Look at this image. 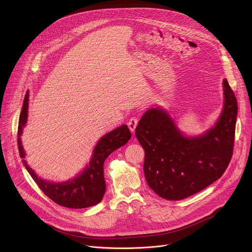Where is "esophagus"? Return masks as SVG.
I'll return each instance as SVG.
<instances>
[{
	"mask_svg": "<svg viewBox=\"0 0 252 252\" xmlns=\"http://www.w3.org/2000/svg\"><path fill=\"white\" fill-rule=\"evenodd\" d=\"M137 122H138V120H137L136 118H131V119L127 122L128 128L130 129V131H131V132H133V131H134V129H135L136 126H137Z\"/></svg>",
	"mask_w": 252,
	"mask_h": 252,
	"instance_id": "1",
	"label": "esophagus"
}]
</instances>
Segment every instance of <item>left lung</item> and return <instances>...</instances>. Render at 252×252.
Returning <instances> with one entry per match:
<instances>
[{
  "mask_svg": "<svg viewBox=\"0 0 252 252\" xmlns=\"http://www.w3.org/2000/svg\"><path fill=\"white\" fill-rule=\"evenodd\" d=\"M223 107L213 126L187 135L160 106L142 115L135 135L145 150L143 171L149 187L167 200L187 198L213 184L231 159L237 101L227 80L222 82Z\"/></svg>",
  "mask_w": 252,
  "mask_h": 252,
  "instance_id": "1",
  "label": "left lung"
}]
</instances>
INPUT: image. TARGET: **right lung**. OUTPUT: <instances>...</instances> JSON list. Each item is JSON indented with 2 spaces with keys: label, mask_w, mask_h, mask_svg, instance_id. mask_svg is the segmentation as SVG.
I'll return each instance as SVG.
<instances>
[{
  "label": "right lung",
  "mask_w": 252,
  "mask_h": 252,
  "mask_svg": "<svg viewBox=\"0 0 252 252\" xmlns=\"http://www.w3.org/2000/svg\"><path fill=\"white\" fill-rule=\"evenodd\" d=\"M29 91L27 92L20 115L18 127V147L22 161L41 190L56 203L68 208H86L97 204L105 192L103 162L119 148L125 146L130 138L126 125H123L102 135L93 151L90 162L73 178L65 182L54 183L38 176L25 159L26 153L22 145L23 129L28 122Z\"/></svg>",
  "instance_id": "add662e5"
}]
</instances>
